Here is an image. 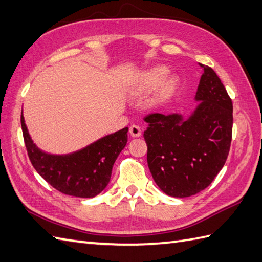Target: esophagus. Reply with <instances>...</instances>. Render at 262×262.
I'll return each instance as SVG.
<instances>
[{
  "label": "esophagus",
  "instance_id": "1",
  "mask_svg": "<svg viewBox=\"0 0 262 262\" xmlns=\"http://www.w3.org/2000/svg\"><path fill=\"white\" fill-rule=\"evenodd\" d=\"M129 134L132 137H140L142 135L141 128L137 125H133L129 127Z\"/></svg>",
  "mask_w": 262,
  "mask_h": 262
}]
</instances>
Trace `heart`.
Returning a JSON list of instances; mask_svg holds the SVG:
<instances>
[{
    "label": "heart",
    "instance_id": "b5f03b06",
    "mask_svg": "<svg viewBox=\"0 0 262 262\" xmlns=\"http://www.w3.org/2000/svg\"><path fill=\"white\" fill-rule=\"evenodd\" d=\"M168 72L169 70L166 66H155V68L143 72L130 88L132 97L142 98L158 86L151 103L158 104L163 102L173 93L178 85V79L176 76L165 77Z\"/></svg>",
    "mask_w": 262,
    "mask_h": 262
}]
</instances>
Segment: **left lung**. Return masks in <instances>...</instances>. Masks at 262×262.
Here are the masks:
<instances>
[{"label":"left lung","instance_id":"obj_1","mask_svg":"<svg viewBox=\"0 0 262 262\" xmlns=\"http://www.w3.org/2000/svg\"><path fill=\"white\" fill-rule=\"evenodd\" d=\"M193 113L151 114L144 132L147 164L159 188L171 197L185 198L207 188L223 168L230 152L233 104L214 70L200 64Z\"/></svg>","mask_w":262,"mask_h":262}]
</instances>
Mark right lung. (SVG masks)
<instances>
[{"instance_id":"obj_1","label":"right lung","mask_w":262,"mask_h":262,"mask_svg":"<svg viewBox=\"0 0 262 262\" xmlns=\"http://www.w3.org/2000/svg\"><path fill=\"white\" fill-rule=\"evenodd\" d=\"M21 127L28 157L38 173L56 190L80 198H92L107 187L113 165L128 137V127H125L77 152L53 155L36 146L22 114Z\"/></svg>"}]
</instances>
